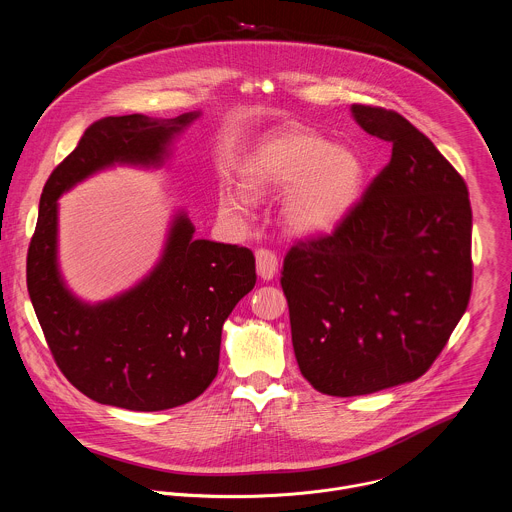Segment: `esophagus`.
<instances>
[{"label": "esophagus", "mask_w": 512, "mask_h": 512, "mask_svg": "<svg viewBox=\"0 0 512 512\" xmlns=\"http://www.w3.org/2000/svg\"><path fill=\"white\" fill-rule=\"evenodd\" d=\"M255 259H257V273L263 279H273V275L277 273V265L279 259L271 249H257L255 251Z\"/></svg>", "instance_id": "34e87169"}]
</instances>
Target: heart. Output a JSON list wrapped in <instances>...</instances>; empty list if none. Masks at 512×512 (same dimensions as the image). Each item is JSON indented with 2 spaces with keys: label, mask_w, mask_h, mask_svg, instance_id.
Instances as JSON below:
<instances>
[{
  "label": "heart",
  "mask_w": 512,
  "mask_h": 512,
  "mask_svg": "<svg viewBox=\"0 0 512 512\" xmlns=\"http://www.w3.org/2000/svg\"><path fill=\"white\" fill-rule=\"evenodd\" d=\"M362 164L350 150L332 148L316 133L287 129L263 139L241 166V186L249 196L285 192L283 221L300 235H322L342 223L362 186ZM227 216L241 221L247 198L227 192Z\"/></svg>",
  "instance_id": "obj_1"
}]
</instances>
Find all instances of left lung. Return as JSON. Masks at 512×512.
<instances>
[{"instance_id": "obj_1", "label": "left lung", "mask_w": 512, "mask_h": 512, "mask_svg": "<svg viewBox=\"0 0 512 512\" xmlns=\"http://www.w3.org/2000/svg\"><path fill=\"white\" fill-rule=\"evenodd\" d=\"M393 143L330 235L300 239L281 289L304 379L334 397L419 379L448 344L472 294V208L458 170L393 109L352 105Z\"/></svg>"}]
</instances>
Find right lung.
<instances>
[{
  "label": "right lung",
  "instance_id": "obj_1",
  "mask_svg": "<svg viewBox=\"0 0 512 512\" xmlns=\"http://www.w3.org/2000/svg\"><path fill=\"white\" fill-rule=\"evenodd\" d=\"M194 117L95 121L52 170L40 196L26 261L30 300L60 373L103 405L162 411L204 393L218 373L223 324L257 281L251 249L194 241L186 216L176 218L154 273L117 300L85 306L58 277V196L113 162H160L172 135Z\"/></svg>",
  "mask_w": 512,
  "mask_h": 512
}]
</instances>
